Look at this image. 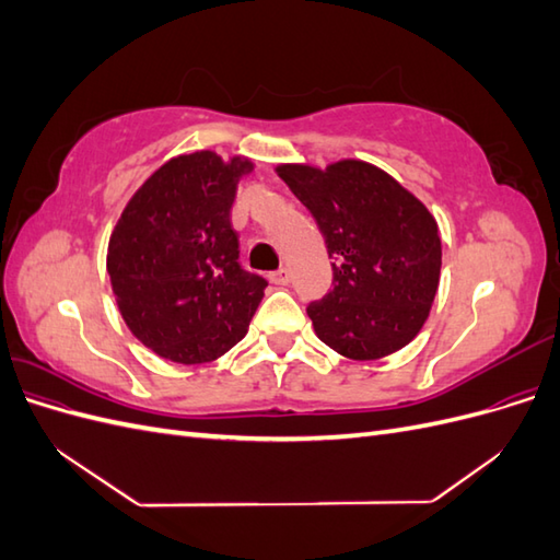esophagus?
<instances>
[{"label":"esophagus","mask_w":560,"mask_h":560,"mask_svg":"<svg viewBox=\"0 0 560 560\" xmlns=\"http://www.w3.org/2000/svg\"><path fill=\"white\" fill-rule=\"evenodd\" d=\"M270 282H273V284H287V282H290V270H287V268H278V270H273V273H270Z\"/></svg>","instance_id":"1"}]
</instances>
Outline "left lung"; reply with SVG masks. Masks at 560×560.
Wrapping results in <instances>:
<instances>
[{
    "label": "left lung",
    "instance_id": "8db88e82",
    "mask_svg": "<svg viewBox=\"0 0 560 560\" xmlns=\"http://www.w3.org/2000/svg\"><path fill=\"white\" fill-rule=\"evenodd\" d=\"M280 179L325 235L334 290L308 306L322 343L348 360H381L425 325L442 273L430 210L381 167L343 159L325 171L282 163Z\"/></svg>",
    "mask_w": 560,
    "mask_h": 560
}]
</instances>
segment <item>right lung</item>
I'll list each match as a JSON object with an SVG mask.
<instances>
[{
	"label": "right lung",
	"instance_id": "right-lung-1",
	"mask_svg": "<svg viewBox=\"0 0 560 560\" xmlns=\"http://www.w3.org/2000/svg\"><path fill=\"white\" fill-rule=\"evenodd\" d=\"M245 156L194 151L163 163L112 231L107 273L121 317L149 350L177 364L222 358L247 334L266 280L238 264L231 206Z\"/></svg>",
	"mask_w": 560,
	"mask_h": 560
}]
</instances>
